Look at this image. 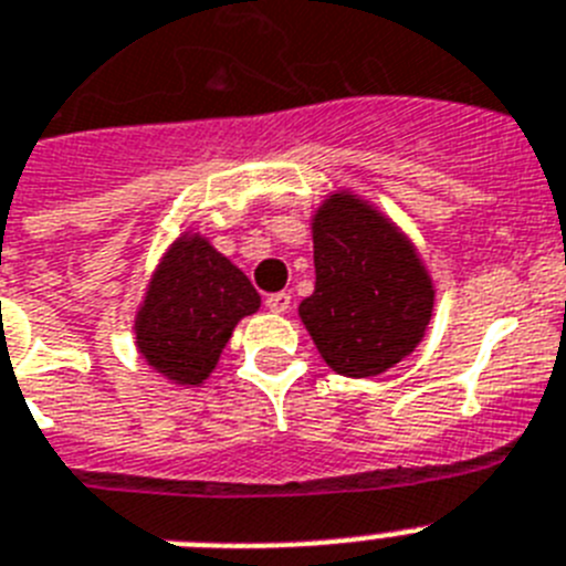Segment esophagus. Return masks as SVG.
I'll list each match as a JSON object with an SVG mask.
<instances>
[{"label": "esophagus", "instance_id": "obj_1", "mask_svg": "<svg viewBox=\"0 0 566 566\" xmlns=\"http://www.w3.org/2000/svg\"><path fill=\"white\" fill-rule=\"evenodd\" d=\"M289 306H292V294H289V292H274V294H269V297H266L269 312L283 314V312H289Z\"/></svg>", "mask_w": 566, "mask_h": 566}]
</instances>
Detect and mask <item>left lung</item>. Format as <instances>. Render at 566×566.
I'll return each mask as SVG.
<instances>
[{
  "label": "left lung",
  "mask_w": 566,
  "mask_h": 566,
  "mask_svg": "<svg viewBox=\"0 0 566 566\" xmlns=\"http://www.w3.org/2000/svg\"><path fill=\"white\" fill-rule=\"evenodd\" d=\"M312 297L300 319L343 377H377L408 357L433 312V283L411 240L357 195L317 209Z\"/></svg>",
  "instance_id": "obj_1"
}]
</instances>
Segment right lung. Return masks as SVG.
Listing matches in <instances>:
<instances>
[{
    "instance_id": "1",
    "label": "right lung",
    "mask_w": 566,
    "mask_h": 566,
    "mask_svg": "<svg viewBox=\"0 0 566 566\" xmlns=\"http://www.w3.org/2000/svg\"><path fill=\"white\" fill-rule=\"evenodd\" d=\"M260 308V294L201 234L175 240L153 274L135 343L155 371L175 385H201L218 365L240 317Z\"/></svg>"
}]
</instances>
